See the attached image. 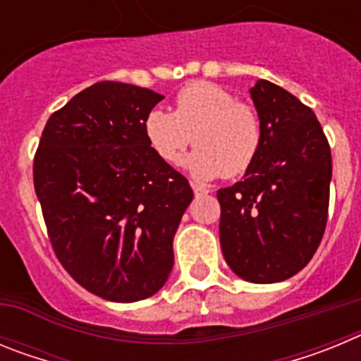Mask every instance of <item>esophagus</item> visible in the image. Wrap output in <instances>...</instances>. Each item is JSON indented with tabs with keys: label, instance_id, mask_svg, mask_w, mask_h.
Instances as JSON below:
<instances>
[{
	"label": "esophagus",
	"instance_id": "esophagus-1",
	"mask_svg": "<svg viewBox=\"0 0 361 361\" xmlns=\"http://www.w3.org/2000/svg\"><path fill=\"white\" fill-rule=\"evenodd\" d=\"M191 188H193V193H195L197 197H199V195H208V193H209V190H208V188L200 186V184L191 183Z\"/></svg>",
	"mask_w": 361,
	"mask_h": 361
}]
</instances>
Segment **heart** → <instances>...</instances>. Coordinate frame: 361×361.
<instances>
[{
  "mask_svg": "<svg viewBox=\"0 0 361 361\" xmlns=\"http://www.w3.org/2000/svg\"><path fill=\"white\" fill-rule=\"evenodd\" d=\"M145 133L153 152L170 164L193 141L197 149L180 164L200 180L245 173L262 148L257 111L208 81L184 86L175 97L173 114L153 108L145 119Z\"/></svg>",
  "mask_w": 361,
  "mask_h": 361,
  "instance_id": "b5f03b06",
  "label": "heart"
}]
</instances>
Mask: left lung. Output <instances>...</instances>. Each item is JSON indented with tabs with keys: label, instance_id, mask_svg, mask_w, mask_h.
<instances>
[{
	"label": "left lung",
	"instance_id": "1",
	"mask_svg": "<svg viewBox=\"0 0 361 361\" xmlns=\"http://www.w3.org/2000/svg\"><path fill=\"white\" fill-rule=\"evenodd\" d=\"M250 94L262 148L240 183L216 191L220 247L242 280L276 283L304 269L320 245L333 162L311 108L264 79Z\"/></svg>",
	"mask_w": 361,
	"mask_h": 361
}]
</instances>
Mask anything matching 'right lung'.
<instances>
[{
  "mask_svg": "<svg viewBox=\"0 0 361 361\" xmlns=\"http://www.w3.org/2000/svg\"><path fill=\"white\" fill-rule=\"evenodd\" d=\"M164 95L101 81L52 114L34 188L59 262L110 302L153 296L173 267V237L193 200L186 177L153 152L145 119Z\"/></svg>",
  "mask_w": 361,
  "mask_h": 361,
  "instance_id": "right-lung-1",
  "label": "right lung"
}]
</instances>
